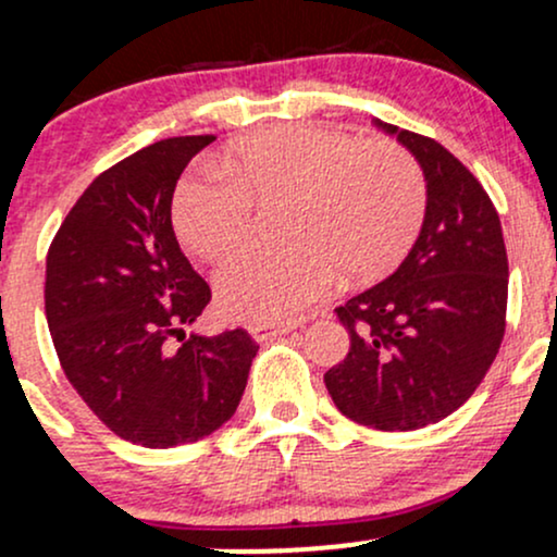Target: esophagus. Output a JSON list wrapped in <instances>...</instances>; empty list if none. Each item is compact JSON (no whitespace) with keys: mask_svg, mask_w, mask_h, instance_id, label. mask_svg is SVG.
<instances>
[{"mask_svg":"<svg viewBox=\"0 0 557 557\" xmlns=\"http://www.w3.org/2000/svg\"><path fill=\"white\" fill-rule=\"evenodd\" d=\"M293 324H285V322H251L248 324V332H251L257 341H267V337H274V335H285V332H290Z\"/></svg>","mask_w":557,"mask_h":557,"instance_id":"esophagus-1","label":"esophagus"}]
</instances>
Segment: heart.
Listing matches in <instances>:
<instances>
[{
	"label": "heart",
	"mask_w": 557,
	"mask_h": 557,
	"mask_svg": "<svg viewBox=\"0 0 557 557\" xmlns=\"http://www.w3.org/2000/svg\"><path fill=\"white\" fill-rule=\"evenodd\" d=\"M285 198L290 240L251 248L216 272V300L230 317H300L341 272L374 280L393 270L424 222L426 177L393 140L359 144L322 125L274 127L177 185L175 230L198 257L220 261L251 240L257 203Z\"/></svg>",
	"instance_id": "obj_1"
}]
</instances>
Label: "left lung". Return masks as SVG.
Wrapping results in <instances>:
<instances>
[{"label": "left lung", "mask_w": 557, "mask_h": 557, "mask_svg": "<svg viewBox=\"0 0 557 557\" xmlns=\"http://www.w3.org/2000/svg\"><path fill=\"white\" fill-rule=\"evenodd\" d=\"M382 131L419 159L424 225L389 277L337 306L348 356L324 374L343 417L411 432L450 417L490 372L505 335L508 257L487 190L434 138Z\"/></svg>", "instance_id": "1"}]
</instances>
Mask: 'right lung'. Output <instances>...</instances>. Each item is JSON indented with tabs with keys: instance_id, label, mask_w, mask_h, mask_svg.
<instances>
[{
	"instance_id": "right-lung-1",
	"label": "right lung",
	"mask_w": 557,
	"mask_h": 557,
	"mask_svg": "<svg viewBox=\"0 0 557 557\" xmlns=\"http://www.w3.org/2000/svg\"><path fill=\"white\" fill-rule=\"evenodd\" d=\"M214 138H164L112 164L83 190L47 253L44 309L62 372L107 430L144 447L220 430L259 348L243 327L183 332L212 290L177 246L172 194Z\"/></svg>"
}]
</instances>
